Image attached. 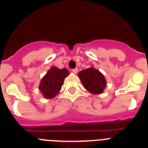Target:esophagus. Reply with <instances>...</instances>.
I'll use <instances>...</instances> for the list:
<instances>
[{"label": "esophagus", "instance_id": "esophagus-1", "mask_svg": "<svg viewBox=\"0 0 148 148\" xmlns=\"http://www.w3.org/2000/svg\"><path fill=\"white\" fill-rule=\"evenodd\" d=\"M72 71H73V73L76 74V73H78V68H75V69H73V70H72Z\"/></svg>", "mask_w": 148, "mask_h": 148}]
</instances>
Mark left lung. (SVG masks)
Here are the masks:
<instances>
[{
	"instance_id": "obj_1",
	"label": "left lung",
	"mask_w": 148,
	"mask_h": 148,
	"mask_svg": "<svg viewBox=\"0 0 148 148\" xmlns=\"http://www.w3.org/2000/svg\"><path fill=\"white\" fill-rule=\"evenodd\" d=\"M78 75L84 87L91 93H101L105 88L106 81L104 75L94 68L90 67L82 70Z\"/></svg>"
}]
</instances>
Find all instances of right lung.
<instances>
[{"mask_svg": "<svg viewBox=\"0 0 148 148\" xmlns=\"http://www.w3.org/2000/svg\"><path fill=\"white\" fill-rule=\"evenodd\" d=\"M69 75L66 69L61 70L57 67H52L40 83L39 90L45 98L52 99L55 97L60 91L64 83V80Z\"/></svg>", "mask_w": 148, "mask_h": 148, "instance_id": "add662e5", "label": "right lung"}]
</instances>
